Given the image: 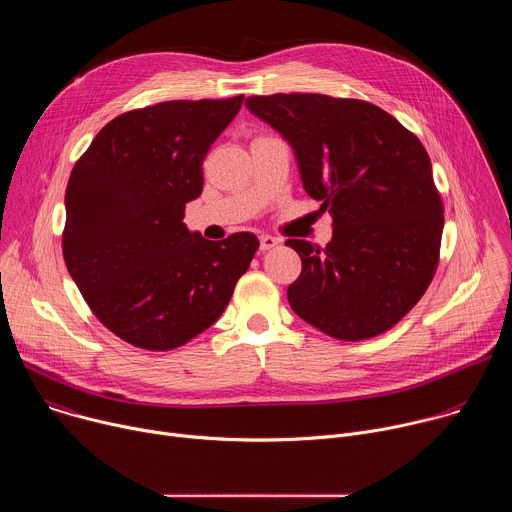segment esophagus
I'll use <instances>...</instances> for the list:
<instances>
[{
    "instance_id": "34e87169",
    "label": "esophagus",
    "mask_w": 512,
    "mask_h": 512,
    "mask_svg": "<svg viewBox=\"0 0 512 512\" xmlns=\"http://www.w3.org/2000/svg\"><path fill=\"white\" fill-rule=\"evenodd\" d=\"M279 245V239H275V237H271V235H261L259 237V249L261 251H269V249H273V247H277Z\"/></svg>"
}]
</instances>
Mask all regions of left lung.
Wrapping results in <instances>:
<instances>
[{"label": "left lung", "mask_w": 512, "mask_h": 512, "mask_svg": "<svg viewBox=\"0 0 512 512\" xmlns=\"http://www.w3.org/2000/svg\"><path fill=\"white\" fill-rule=\"evenodd\" d=\"M249 111L294 148L306 192L332 214L322 249L287 239L302 259L287 300L338 340L393 328L440 261L444 204L421 141L381 107L318 93L249 97Z\"/></svg>", "instance_id": "8db88e82"}]
</instances>
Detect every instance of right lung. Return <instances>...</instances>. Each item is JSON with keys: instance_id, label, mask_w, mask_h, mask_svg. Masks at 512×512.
Listing matches in <instances>:
<instances>
[{"instance_id": "obj_1", "label": "right lung", "mask_w": 512, "mask_h": 512, "mask_svg": "<svg viewBox=\"0 0 512 512\" xmlns=\"http://www.w3.org/2000/svg\"><path fill=\"white\" fill-rule=\"evenodd\" d=\"M243 105L164 101L109 121L68 178L62 255L99 322L143 350H174L210 328L259 249L253 233L206 241L186 202L202 160Z\"/></svg>"}]
</instances>
